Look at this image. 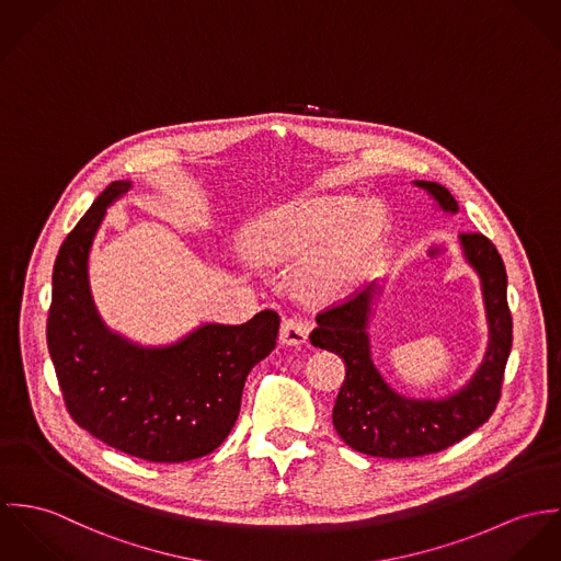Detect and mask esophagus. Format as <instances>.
Wrapping results in <instances>:
<instances>
[{
    "instance_id": "obj_1",
    "label": "esophagus",
    "mask_w": 561,
    "mask_h": 561,
    "mask_svg": "<svg viewBox=\"0 0 561 561\" xmlns=\"http://www.w3.org/2000/svg\"><path fill=\"white\" fill-rule=\"evenodd\" d=\"M310 335V322L299 318V316H288L282 322V331H279V340L288 346H299L308 340Z\"/></svg>"
}]
</instances>
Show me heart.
<instances>
[{
    "label": "heart",
    "mask_w": 561,
    "mask_h": 561,
    "mask_svg": "<svg viewBox=\"0 0 561 561\" xmlns=\"http://www.w3.org/2000/svg\"><path fill=\"white\" fill-rule=\"evenodd\" d=\"M380 215L351 197H301L255 215L243 232L245 250L260 262H282L311 251L297 268V286L324 299L353 286L370 262Z\"/></svg>",
    "instance_id": "1"
}]
</instances>
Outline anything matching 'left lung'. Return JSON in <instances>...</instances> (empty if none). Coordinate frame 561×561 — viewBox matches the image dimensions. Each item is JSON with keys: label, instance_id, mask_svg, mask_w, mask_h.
I'll return each mask as SVG.
<instances>
[{"label": "left lung", "instance_id": "1", "mask_svg": "<svg viewBox=\"0 0 561 561\" xmlns=\"http://www.w3.org/2000/svg\"><path fill=\"white\" fill-rule=\"evenodd\" d=\"M443 210L456 213L451 193L436 183L417 181ZM460 243L482 279L491 342L484 364L471 382L445 400H409L387 387L374 368L366 322L373 288L333 304L316 316L310 342L340 355L346 376L333 407V426L353 449L378 458H417L436 454L480 428L497 409L503 373L512 348V313L507 308V275L497 248L480 232H462Z\"/></svg>", "mask_w": 561, "mask_h": 561}]
</instances>
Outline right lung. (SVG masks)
I'll use <instances>...</instances> for the list:
<instances>
[{
	"mask_svg": "<svg viewBox=\"0 0 561 561\" xmlns=\"http://www.w3.org/2000/svg\"><path fill=\"white\" fill-rule=\"evenodd\" d=\"M128 188L112 183L66 237L54 264L47 344L79 428L148 462H185L230 435L248 374L275 351L279 313L204 324L165 348H139L110 333L90 297L88 253L107 206Z\"/></svg>",
	"mask_w": 561,
	"mask_h": 561,
	"instance_id": "obj_1",
	"label": "right lung"
}]
</instances>
